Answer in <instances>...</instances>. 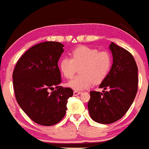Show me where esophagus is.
<instances>
[{
	"label": "esophagus",
	"instance_id": "obj_1",
	"mask_svg": "<svg viewBox=\"0 0 149 149\" xmlns=\"http://www.w3.org/2000/svg\"><path fill=\"white\" fill-rule=\"evenodd\" d=\"M81 93V91H74L73 92V95H74V96H77V95H80Z\"/></svg>",
	"mask_w": 149,
	"mask_h": 149
}]
</instances>
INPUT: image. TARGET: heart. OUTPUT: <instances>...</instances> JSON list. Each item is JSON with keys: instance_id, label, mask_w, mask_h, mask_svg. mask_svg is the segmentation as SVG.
Listing matches in <instances>:
<instances>
[{"instance_id": "b5f03b06", "label": "heart", "mask_w": 149, "mask_h": 149, "mask_svg": "<svg viewBox=\"0 0 149 149\" xmlns=\"http://www.w3.org/2000/svg\"><path fill=\"white\" fill-rule=\"evenodd\" d=\"M112 66L109 52L96 48L81 46L71 53V58L64 57L59 62L61 72L66 79H71L79 68V76L70 81L68 86L75 91L90 88L95 83H100L106 77Z\"/></svg>"}]
</instances>
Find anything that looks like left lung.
<instances>
[{"label": "left lung", "instance_id": "1", "mask_svg": "<svg viewBox=\"0 0 149 149\" xmlns=\"http://www.w3.org/2000/svg\"><path fill=\"white\" fill-rule=\"evenodd\" d=\"M113 63L100 88L109 91H91L89 114L95 122L103 124L117 122L133 104L137 92V66L133 55L112 42L109 46Z\"/></svg>", "mask_w": 149, "mask_h": 149}]
</instances>
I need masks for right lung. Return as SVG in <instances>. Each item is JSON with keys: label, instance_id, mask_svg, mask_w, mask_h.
Here are the masks:
<instances>
[{"label": "right lung", "instance_id": "right-lung-1", "mask_svg": "<svg viewBox=\"0 0 149 149\" xmlns=\"http://www.w3.org/2000/svg\"><path fill=\"white\" fill-rule=\"evenodd\" d=\"M63 47L55 41L36 44L22 55L13 72L18 105L40 125L52 126L59 122L65 115L68 100L73 95L71 88L58 86L61 77L58 61Z\"/></svg>", "mask_w": 149, "mask_h": 149}]
</instances>
